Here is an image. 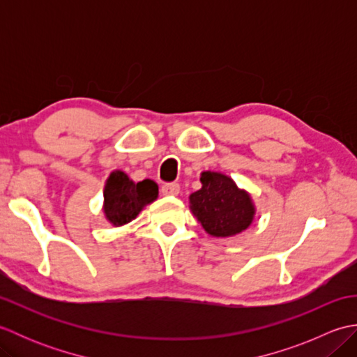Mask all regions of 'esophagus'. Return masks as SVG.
<instances>
[{
    "label": "esophagus",
    "mask_w": 357,
    "mask_h": 357,
    "mask_svg": "<svg viewBox=\"0 0 357 357\" xmlns=\"http://www.w3.org/2000/svg\"><path fill=\"white\" fill-rule=\"evenodd\" d=\"M181 187L179 184H165L161 187V193L164 196H178Z\"/></svg>",
    "instance_id": "1"
}]
</instances>
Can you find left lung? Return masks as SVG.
<instances>
[{"mask_svg":"<svg viewBox=\"0 0 357 357\" xmlns=\"http://www.w3.org/2000/svg\"><path fill=\"white\" fill-rule=\"evenodd\" d=\"M202 187L188 196V207L210 236L231 238L245 231L256 218L252 195L221 172H202Z\"/></svg>","mask_w":357,"mask_h":357,"instance_id":"8db88e82","label":"left lung"}]
</instances>
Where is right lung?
<instances>
[{
    "label": "right lung",
    "instance_id": "right-lung-1",
    "mask_svg": "<svg viewBox=\"0 0 357 357\" xmlns=\"http://www.w3.org/2000/svg\"><path fill=\"white\" fill-rule=\"evenodd\" d=\"M155 181L135 183L123 170H113L104 184L102 213L113 227H123L138 216L144 207L158 199Z\"/></svg>",
    "mask_w": 357,
    "mask_h": 357
}]
</instances>
